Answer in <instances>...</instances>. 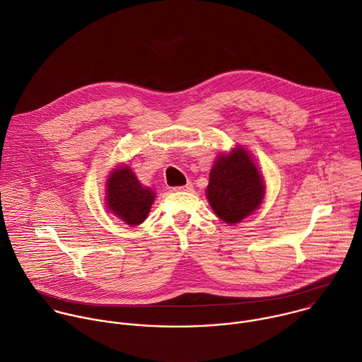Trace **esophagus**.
<instances>
[{
  "label": "esophagus",
  "instance_id": "1",
  "mask_svg": "<svg viewBox=\"0 0 362 362\" xmlns=\"http://www.w3.org/2000/svg\"><path fill=\"white\" fill-rule=\"evenodd\" d=\"M173 190H175V192H192V190H193V185H192V182H187L185 186L175 187Z\"/></svg>",
  "mask_w": 362,
  "mask_h": 362
}]
</instances>
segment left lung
<instances>
[{"mask_svg": "<svg viewBox=\"0 0 362 362\" xmlns=\"http://www.w3.org/2000/svg\"><path fill=\"white\" fill-rule=\"evenodd\" d=\"M206 197L216 216L237 224L264 202L265 180L252 155L241 145L217 156L210 169Z\"/></svg>", "mask_w": 362, "mask_h": 362, "instance_id": "8db88e82", "label": "left lung"}]
</instances>
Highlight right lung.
Masks as SVG:
<instances>
[{"label": "right lung", "instance_id": "obj_1", "mask_svg": "<svg viewBox=\"0 0 362 362\" xmlns=\"http://www.w3.org/2000/svg\"><path fill=\"white\" fill-rule=\"evenodd\" d=\"M156 193L144 186L128 165H118L105 182V207L128 226H139L149 216Z\"/></svg>", "mask_w": 362, "mask_h": 362}]
</instances>
